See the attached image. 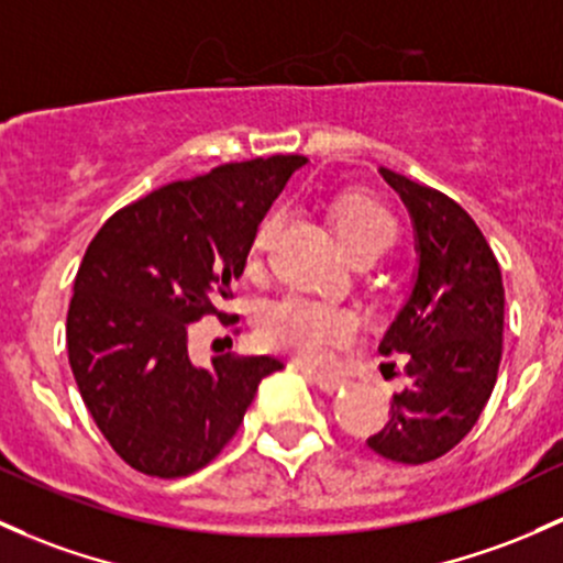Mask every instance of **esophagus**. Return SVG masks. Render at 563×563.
<instances>
[{
	"instance_id": "1",
	"label": "esophagus",
	"mask_w": 563,
	"mask_h": 563,
	"mask_svg": "<svg viewBox=\"0 0 563 563\" xmlns=\"http://www.w3.org/2000/svg\"><path fill=\"white\" fill-rule=\"evenodd\" d=\"M310 380L321 390H327V394H336V390L347 386L345 377H334V375H310Z\"/></svg>"
}]
</instances>
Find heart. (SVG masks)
<instances>
[{"label": "heart", "instance_id": "obj_1", "mask_svg": "<svg viewBox=\"0 0 563 563\" xmlns=\"http://www.w3.org/2000/svg\"><path fill=\"white\" fill-rule=\"evenodd\" d=\"M331 223H334V232L351 258H380L383 253H388L396 245V236H399V227H396L394 216L386 207L369 197H358V194H351V197H342L340 202H334ZM277 227H280V210L266 212L256 234H253V256L266 251ZM258 334H262L266 345L275 347V351L291 353L301 364L327 366L334 358L336 347L347 345L353 340L356 323L347 312L336 310V307L291 297L275 301L264 312L262 323H258Z\"/></svg>", "mask_w": 563, "mask_h": 563}]
</instances>
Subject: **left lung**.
Instances as JSON below:
<instances>
[{"mask_svg": "<svg viewBox=\"0 0 563 563\" xmlns=\"http://www.w3.org/2000/svg\"><path fill=\"white\" fill-rule=\"evenodd\" d=\"M407 205L418 240L410 299L380 342L407 353V388L390 421L366 445L396 464H426L453 451L496 386L505 334V286L494 251L470 212L437 188L380 167Z\"/></svg>", "mask_w": 563, "mask_h": 563, "instance_id": "obj_1", "label": "left lung"}]
</instances>
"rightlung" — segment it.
Listing matches in <instances>:
<instances>
[{
    "instance_id": "obj_1",
    "label": "right lung",
    "mask_w": 563,
    "mask_h": 563,
    "mask_svg": "<svg viewBox=\"0 0 563 563\" xmlns=\"http://www.w3.org/2000/svg\"><path fill=\"white\" fill-rule=\"evenodd\" d=\"M305 156L221 164L126 205L82 256L67 312V353L82 401L110 448L151 477H186L240 429L272 356L188 358V323L234 321L253 234Z\"/></svg>"
}]
</instances>
